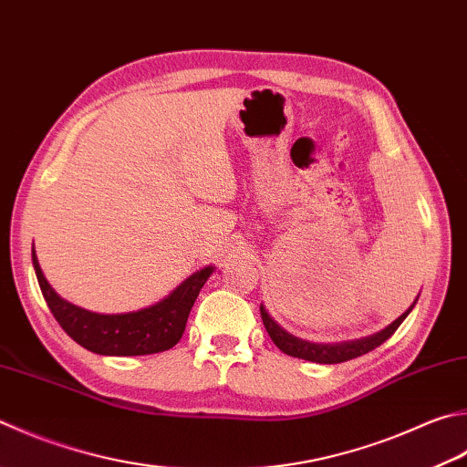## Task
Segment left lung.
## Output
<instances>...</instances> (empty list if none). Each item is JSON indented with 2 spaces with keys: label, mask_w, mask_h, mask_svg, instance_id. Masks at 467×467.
<instances>
[{
  "label": "left lung",
  "mask_w": 467,
  "mask_h": 467,
  "mask_svg": "<svg viewBox=\"0 0 467 467\" xmlns=\"http://www.w3.org/2000/svg\"><path fill=\"white\" fill-rule=\"evenodd\" d=\"M415 303L410 305V309L415 306ZM410 309L407 313H402L397 321L389 325V327L382 329L380 333H376V336L356 339V341H343V343H311V341L298 339L280 327V325L268 315V311L264 309V305H260V315L270 339L275 341L276 348L280 351H285L286 356L309 359V362H317V364H341V362H348V359L364 356L368 351L376 349L378 346H382V343L389 337H392V333L400 327V323L407 319Z\"/></svg>",
  "instance_id": "8db88e82"
}]
</instances>
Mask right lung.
Returning a JSON list of instances; mask_svg holds the SVG:
<instances>
[{"label":"right lung","instance_id":"right-lung-1","mask_svg":"<svg viewBox=\"0 0 467 467\" xmlns=\"http://www.w3.org/2000/svg\"><path fill=\"white\" fill-rule=\"evenodd\" d=\"M32 264L50 313L55 315L67 336L78 346L101 356H146L174 348L187 327L192 303L203 288L213 268L195 272L184 283L148 309L124 315H99L85 311L60 298L44 278L36 252L32 248Z\"/></svg>","mask_w":467,"mask_h":467}]
</instances>
